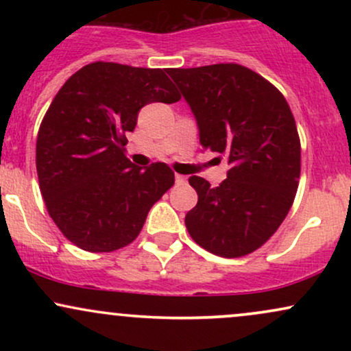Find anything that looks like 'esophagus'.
<instances>
[{"instance_id": "34e87169", "label": "esophagus", "mask_w": 351, "mask_h": 351, "mask_svg": "<svg viewBox=\"0 0 351 351\" xmlns=\"http://www.w3.org/2000/svg\"><path fill=\"white\" fill-rule=\"evenodd\" d=\"M175 181H176V184H186L188 178L183 175H175Z\"/></svg>"}]
</instances>
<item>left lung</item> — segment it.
Returning <instances> with one entry per match:
<instances>
[{
  "label": "left lung",
  "instance_id": "obj_1",
  "mask_svg": "<svg viewBox=\"0 0 351 351\" xmlns=\"http://www.w3.org/2000/svg\"><path fill=\"white\" fill-rule=\"evenodd\" d=\"M191 108L204 150L228 156L219 186L189 184L198 203L184 224L196 244L221 257L261 247L287 216L300 178V140L284 95L239 64L168 69Z\"/></svg>",
  "mask_w": 351,
  "mask_h": 351
}]
</instances>
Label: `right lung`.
<instances>
[{"label": "right lung", "mask_w": 351, "mask_h": 351, "mask_svg": "<svg viewBox=\"0 0 351 351\" xmlns=\"http://www.w3.org/2000/svg\"><path fill=\"white\" fill-rule=\"evenodd\" d=\"M181 97L165 69L92 62L66 80L44 115L36 168L47 213L88 252H112L142 231L153 204L175 184L165 163L125 156L140 108Z\"/></svg>", "instance_id": "1"}]
</instances>
